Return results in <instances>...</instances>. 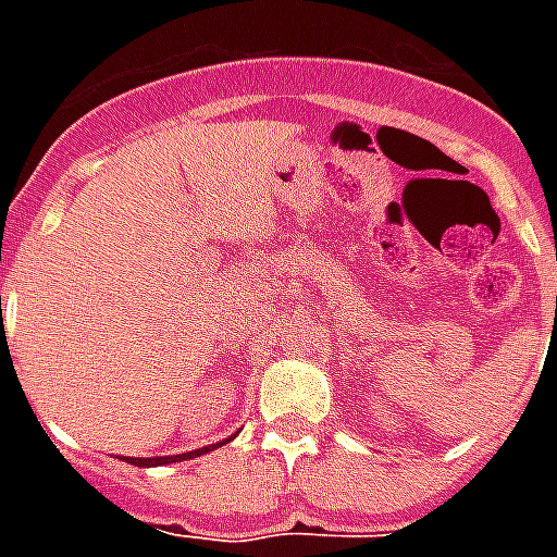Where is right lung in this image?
<instances>
[{"mask_svg": "<svg viewBox=\"0 0 557 557\" xmlns=\"http://www.w3.org/2000/svg\"><path fill=\"white\" fill-rule=\"evenodd\" d=\"M225 442H216V445H208V448L190 450V454H176V457H147V459H144V457H126V462H133V466H141V468L168 466V462H182V459H193V457H199V454H208L210 448H219V445H225Z\"/></svg>", "mask_w": 557, "mask_h": 557, "instance_id": "1", "label": "right lung"}]
</instances>
